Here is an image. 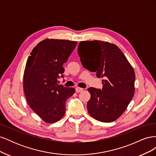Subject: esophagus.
I'll return each mask as SVG.
<instances>
[{"mask_svg": "<svg viewBox=\"0 0 156 156\" xmlns=\"http://www.w3.org/2000/svg\"><path fill=\"white\" fill-rule=\"evenodd\" d=\"M75 90H76V92L77 93H79V92H81L83 90V88H80V87H76V88H75Z\"/></svg>", "mask_w": 156, "mask_h": 156, "instance_id": "34e87169", "label": "esophagus"}]
</instances>
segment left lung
<instances>
[{
    "label": "left lung",
    "instance_id": "left-lung-1",
    "mask_svg": "<svg viewBox=\"0 0 156 156\" xmlns=\"http://www.w3.org/2000/svg\"><path fill=\"white\" fill-rule=\"evenodd\" d=\"M78 54L86 69L103 77L102 89L90 87L88 112L102 122H111L123 114L133 97L135 74L122 51L109 42L81 41Z\"/></svg>",
    "mask_w": 156,
    "mask_h": 156
}]
</instances>
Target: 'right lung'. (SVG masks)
Listing matches in <instances>:
<instances>
[{
	"label": "right lung",
	"mask_w": 156,
	"mask_h": 156,
	"mask_svg": "<svg viewBox=\"0 0 156 156\" xmlns=\"http://www.w3.org/2000/svg\"><path fill=\"white\" fill-rule=\"evenodd\" d=\"M77 41L46 39L37 44L27 59L23 90L28 103L46 123H55L64 116L66 101L74 88L58 84L63 77V64L76 47Z\"/></svg>",
	"instance_id": "obj_1"
}]
</instances>
